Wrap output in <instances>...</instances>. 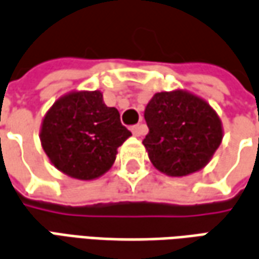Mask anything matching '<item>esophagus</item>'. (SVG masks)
<instances>
[{"instance_id": "34e87169", "label": "esophagus", "mask_w": 259, "mask_h": 259, "mask_svg": "<svg viewBox=\"0 0 259 259\" xmlns=\"http://www.w3.org/2000/svg\"><path fill=\"white\" fill-rule=\"evenodd\" d=\"M131 131H133V134L135 137H141L142 134L147 133V126L144 125V124H137V125H134L133 128H131Z\"/></svg>"}]
</instances>
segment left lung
I'll use <instances>...</instances> for the list:
<instances>
[{
  "mask_svg": "<svg viewBox=\"0 0 259 259\" xmlns=\"http://www.w3.org/2000/svg\"><path fill=\"white\" fill-rule=\"evenodd\" d=\"M144 138L153 166L169 176H186L206 166L223 140L215 111L182 90L156 93L145 108Z\"/></svg>",
  "mask_w": 259,
  "mask_h": 259,
  "instance_id": "obj_1",
  "label": "left lung"
}]
</instances>
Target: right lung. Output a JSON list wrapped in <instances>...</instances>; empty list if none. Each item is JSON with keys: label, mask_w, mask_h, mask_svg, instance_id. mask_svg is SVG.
Masks as SVG:
<instances>
[{"label": "right lung", "mask_w": 259, "mask_h": 259, "mask_svg": "<svg viewBox=\"0 0 259 259\" xmlns=\"http://www.w3.org/2000/svg\"><path fill=\"white\" fill-rule=\"evenodd\" d=\"M131 135L100 92L70 93L45 115L40 141L51 162L76 179H96L111 167L117 148Z\"/></svg>", "instance_id": "1"}]
</instances>
